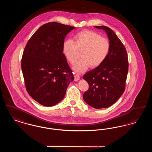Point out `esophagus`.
Listing matches in <instances>:
<instances>
[{
    "instance_id": "1",
    "label": "esophagus",
    "mask_w": 152,
    "mask_h": 152,
    "mask_svg": "<svg viewBox=\"0 0 152 152\" xmlns=\"http://www.w3.org/2000/svg\"><path fill=\"white\" fill-rule=\"evenodd\" d=\"M74 81H78L80 79V76L78 75H74Z\"/></svg>"
}]
</instances>
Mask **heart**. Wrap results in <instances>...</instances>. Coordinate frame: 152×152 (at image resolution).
<instances>
[{
    "label": "heart",
    "instance_id": "1",
    "mask_svg": "<svg viewBox=\"0 0 152 152\" xmlns=\"http://www.w3.org/2000/svg\"><path fill=\"white\" fill-rule=\"evenodd\" d=\"M75 41L66 39L62 45V51L66 60L73 64L77 58L78 50H82L81 58L73 65L75 72L86 71L91 66L96 68L102 64L108 58L111 45L108 39L101 37L97 32L91 30H84L76 34Z\"/></svg>",
    "mask_w": 152,
    "mask_h": 152
}]
</instances>
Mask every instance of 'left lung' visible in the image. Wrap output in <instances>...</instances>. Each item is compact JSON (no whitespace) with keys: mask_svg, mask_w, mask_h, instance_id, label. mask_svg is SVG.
Returning a JSON list of instances; mask_svg holds the SVG:
<instances>
[{"mask_svg":"<svg viewBox=\"0 0 152 152\" xmlns=\"http://www.w3.org/2000/svg\"><path fill=\"white\" fill-rule=\"evenodd\" d=\"M94 27L106 32L111 48L105 61L83 76L89 86L83 99L94 108H106L115 104L125 91L128 58L124 45L112 29L106 26Z\"/></svg>","mask_w":152,"mask_h":152,"instance_id":"1","label":"left lung"}]
</instances>
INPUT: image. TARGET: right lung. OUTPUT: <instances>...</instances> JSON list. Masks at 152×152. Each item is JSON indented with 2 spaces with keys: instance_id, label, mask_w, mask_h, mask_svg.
I'll list each match as a JSON object with an SVG mask.
<instances>
[{
  "instance_id": "right-lung-1",
  "label": "right lung",
  "mask_w": 152,
  "mask_h": 152,
  "mask_svg": "<svg viewBox=\"0 0 152 152\" xmlns=\"http://www.w3.org/2000/svg\"><path fill=\"white\" fill-rule=\"evenodd\" d=\"M74 27L57 22L41 26L31 36L23 53L22 70L29 96L51 107L61 101L74 77L63 51L66 35Z\"/></svg>"
}]
</instances>
